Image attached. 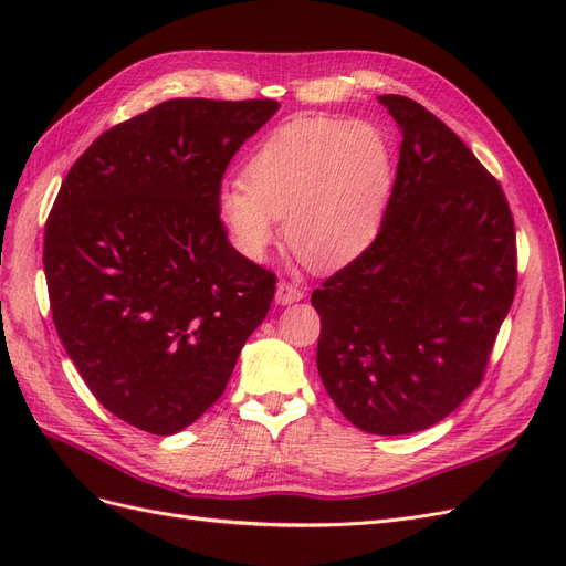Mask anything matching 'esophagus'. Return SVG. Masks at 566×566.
Instances as JSON below:
<instances>
[{"label": "esophagus", "instance_id": "1", "mask_svg": "<svg viewBox=\"0 0 566 566\" xmlns=\"http://www.w3.org/2000/svg\"><path fill=\"white\" fill-rule=\"evenodd\" d=\"M304 297V290L293 281H281L276 287V302L279 304H293Z\"/></svg>", "mask_w": 566, "mask_h": 566}]
</instances>
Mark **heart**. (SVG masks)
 <instances>
[{"mask_svg": "<svg viewBox=\"0 0 566 566\" xmlns=\"http://www.w3.org/2000/svg\"><path fill=\"white\" fill-rule=\"evenodd\" d=\"M243 179L219 196L238 250L262 260L279 235L276 219H285L290 250L316 269H335L361 254L380 229L394 150L364 119L302 117L266 136Z\"/></svg>", "mask_w": 566, "mask_h": 566, "instance_id": "heart-1", "label": "heart"}]
</instances>
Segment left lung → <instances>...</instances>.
I'll list each match as a JSON object with an SVG mask.
<instances>
[{"label": "left lung", "mask_w": 566, "mask_h": 566, "mask_svg": "<svg viewBox=\"0 0 566 566\" xmlns=\"http://www.w3.org/2000/svg\"><path fill=\"white\" fill-rule=\"evenodd\" d=\"M397 119V179L373 243L325 279L316 366L370 434L437 424L484 380L517 290V233L503 188L418 101L380 96Z\"/></svg>", "instance_id": "8db88e82"}]
</instances>
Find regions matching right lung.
<instances>
[{
    "instance_id": "obj_1",
    "label": "right lung",
    "mask_w": 566,
    "mask_h": 566,
    "mask_svg": "<svg viewBox=\"0 0 566 566\" xmlns=\"http://www.w3.org/2000/svg\"><path fill=\"white\" fill-rule=\"evenodd\" d=\"M273 98H172L104 132L67 169L44 227L49 310L98 403L158 437L227 389L276 273L227 238L231 158Z\"/></svg>"
}]
</instances>
